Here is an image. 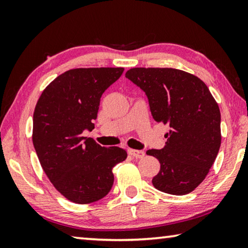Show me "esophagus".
I'll return each mask as SVG.
<instances>
[{
    "label": "esophagus",
    "instance_id": "esophagus-1",
    "mask_svg": "<svg viewBox=\"0 0 248 248\" xmlns=\"http://www.w3.org/2000/svg\"><path fill=\"white\" fill-rule=\"evenodd\" d=\"M128 153L131 155V156L136 157V158H143L144 157V151H141V150H128Z\"/></svg>",
    "mask_w": 248,
    "mask_h": 248
}]
</instances>
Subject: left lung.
Masks as SVG:
<instances>
[{
    "label": "left lung",
    "mask_w": 248,
    "mask_h": 248,
    "mask_svg": "<svg viewBox=\"0 0 248 248\" xmlns=\"http://www.w3.org/2000/svg\"><path fill=\"white\" fill-rule=\"evenodd\" d=\"M125 78L144 92L154 120L170 127L164 148L146 152L161 164L153 186L170 195L189 194L202 183L219 152V106L200 78L182 70L134 68Z\"/></svg>",
    "instance_id": "left-lung-1"
}]
</instances>
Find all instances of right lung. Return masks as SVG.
Instances as JSON below:
<instances>
[{
    "mask_svg": "<svg viewBox=\"0 0 248 248\" xmlns=\"http://www.w3.org/2000/svg\"><path fill=\"white\" fill-rule=\"evenodd\" d=\"M124 68L66 71L46 87L33 112L32 143L46 175L66 199L85 204L104 198L112 169L127 158L118 146L105 148L85 130L94 129L100 97Z\"/></svg>",
    "mask_w": 248,
    "mask_h": 248,
    "instance_id": "right-lung-1",
    "label": "right lung"
}]
</instances>
